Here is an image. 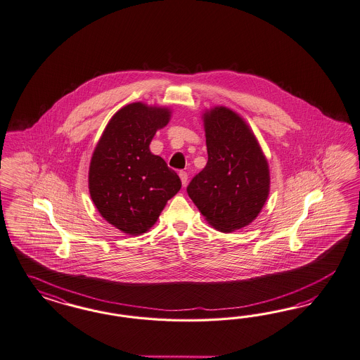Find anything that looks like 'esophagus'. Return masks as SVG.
<instances>
[{
	"label": "esophagus",
	"instance_id": "34e87169",
	"mask_svg": "<svg viewBox=\"0 0 360 360\" xmlns=\"http://www.w3.org/2000/svg\"><path fill=\"white\" fill-rule=\"evenodd\" d=\"M179 178H181V181H182V185L186 186L187 184V173L186 172H179Z\"/></svg>",
	"mask_w": 360,
	"mask_h": 360
}]
</instances>
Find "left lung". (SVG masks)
Returning <instances> with one entry per match:
<instances>
[{"label":"left lung","instance_id":"8db88e82","mask_svg":"<svg viewBox=\"0 0 360 360\" xmlns=\"http://www.w3.org/2000/svg\"><path fill=\"white\" fill-rule=\"evenodd\" d=\"M203 124L207 165L187 194L210 226L232 232L260 214L269 195V166L250 125L232 109H207Z\"/></svg>","mask_w":360,"mask_h":360}]
</instances>
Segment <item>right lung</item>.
I'll use <instances>...</instances> for the list:
<instances>
[{
	"instance_id": "add662e5",
	"label": "right lung",
	"mask_w": 360,
	"mask_h": 360,
	"mask_svg": "<svg viewBox=\"0 0 360 360\" xmlns=\"http://www.w3.org/2000/svg\"><path fill=\"white\" fill-rule=\"evenodd\" d=\"M172 110L131 103L109 120L94 150L88 188L100 215L131 236L152 229L181 179L149 145L167 125Z\"/></svg>"
}]
</instances>
